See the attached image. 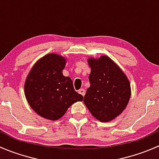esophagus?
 <instances>
[{
	"mask_svg": "<svg viewBox=\"0 0 159 159\" xmlns=\"http://www.w3.org/2000/svg\"><path fill=\"white\" fill-rule=\"evenodd\" d=\"M78 93H79L80 94H81L82 96H84V94H85V91H84V89H81L78 90Z\"/></svg>",
	"mask_w": 159,
	"mask_h": 159,
	"instance_id": "1",
	"label": "esophagus"
}]
</instances>
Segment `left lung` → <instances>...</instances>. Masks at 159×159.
<instances>
[{"mask_svg":"<svg viewBox=\"0 0 159 159\" xmlns=\"http://www.w3.org/2000/svg\"><path fill=\"white\" fill-rule=\"evenodd\" d=\"M91 67L90 87L84 103L91 115L100 121L116 118L127 106L131 88L127 77L118 65L107 56L89 58Z\"/></svg>","mask_w":159,"mask_h":159,"instance_id":"1","label":"left lung"}]
</instances>
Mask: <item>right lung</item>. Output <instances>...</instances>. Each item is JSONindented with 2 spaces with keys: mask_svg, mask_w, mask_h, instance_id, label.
Returning <instances> with one entry per match:
<instances>
[{
  "mask_svg": "<svg viewBox=\"0 0 159 159\" xmlns=\"http://www.w3.org/2000/svg\"><path fill=\"white\" fill-rule=\"evenodd\" d=\"M65 59L49 54L40 59L30 71L25 84V96L31 108L40 116L55 121L83 96L75 91L69 77L64 76Z\"/></svg>",
  "mask_w": 159,
  "mask_h": 159,
  "instance_id": "obj_1",
  "label": "right lung"
}]
</instances>
